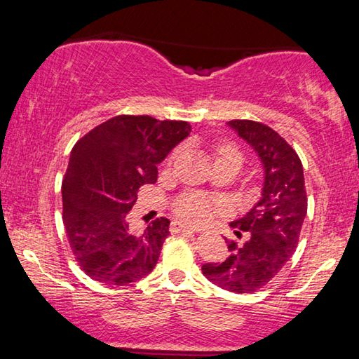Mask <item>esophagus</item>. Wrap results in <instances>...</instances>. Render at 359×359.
<instances>
[{
	"instance_id": "1",
	"label": "esophagus",
	"mask_w": 359,
	"mask_h": 359,
	"mask_svg": "<svg viewBox=\"0 0 359 359\" xmlns=\"http://www.w3.org/2000/svg\"><path fill=\"white\" fill-rule=\"evenodd\" d=\"M172 229L174 231H179V233H185V231H190V233H194V231H196V228L188 226V224L180 223V222H172Z\"/></svg>"
}]
</instances>
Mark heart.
<instances>
[{
  "label": "heart",
  "mask_w": 359,
  "mask_h": 359,
  "mask_svg": "<svg viewBox=\"0 0 359 359\" xmlns=\"http://www.w3.org/2000/svg\"><path fill=\"white\" fill-rule=\"evenodd\" d=\"M231 156L241 158V154L233 147V145L224 144L217 149V161L224 160V158H231ZM174 210L182 220H185L188 223H194V224H203V223H208L214 215L223 212L224 204L214 201V199L204 196V194L188 193L175 201Z\"/></svg>",
  "instance_id": "heart-1"
}]
</instances>
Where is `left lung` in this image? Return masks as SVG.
<instances>
[{"label":"left lung","mask_w":359,"mask_h":359,"mask_svg":"<svg viewBox=\"0 0 359 359\" xmlns=\"http://www.w3.org/2000/svg\"><path fill=\"white\" fill-rule=\"evenodd\" d=\"M263 165L261 198L247 214L231 222L244 242L228 241L223 263L203 264V274L233 293H253L271 282L294 253L307 214L302 163L293 147L267 125L253 120L228 121Z\"/></svg>","instance_id":"1"}]
</instances>
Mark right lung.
<instances>
[{"label": "right lung", "instance_id": "1", "mask_svg": "<svg viewBox=\"0 0 359 359\" xmlns=\"http://www.w3.org/2000/svg\"><path fill=\"white\" fill-rule=\"evenodd\" d=\"M190 131L182 120L117 115L72 147L62 184L65 229L76 261L93 280L121 287L154 271L169 220L156 218L135 233L128 212L139 188L156 182V165Z\"/></svg>", "mask_w": 359, "mask_h": 359}]
</instances>
